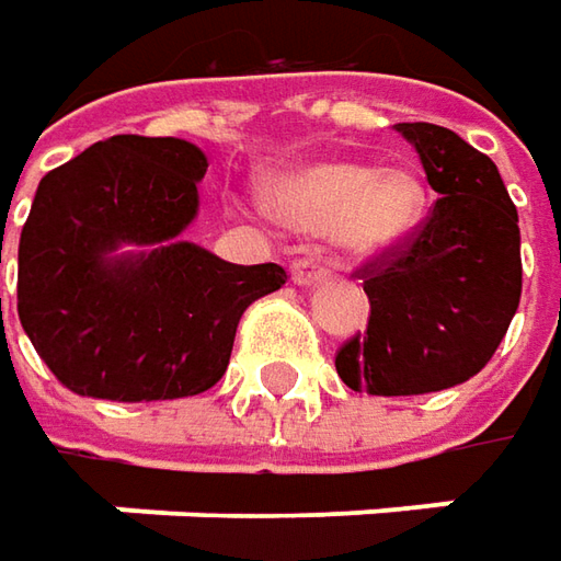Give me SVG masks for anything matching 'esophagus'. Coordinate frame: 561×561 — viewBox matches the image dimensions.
I'll use <instances>...</instances> for the list:
<instances>
[{"label": "esophagus", "instance_id": "esophagus-1", "mask_svg": "<svg viewBox=\"0 0 561 561\" xmlns=\"http://www.w3.org/2000/svg\"><path fill=\"white\" fill-rule=\"evenodd\" d=\"M323 279H327V266H320L317 260L301 256V260H295V263H291V282H295V285L310 288V285H320Z\"/></svg>", "mask_w": 561, "mask_h": 561}]
</instances>
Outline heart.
<instances>
[{
  "label": "heart",
  "mask_w": 561,
  "mask_h": 561,
  "mask_svg": "<svg viewBox=\"0 0 561 561\" xmlns=\"http://www.w3.org/2000/svg\"><path fill=\"white\" fill-rule=\"evenodd\" d=\"M266 207L285 229L329 234L357 260L389 254L421 229L426 184L411 165H370L327 157L295 165L266 182Z\"/></svg>",
  "instance_id": "obj_1"
}]
</instances>
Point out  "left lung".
Masks as SVG:
<instances>
[{"label":"left lung","mask_w":561,"mask_h":561,"mask_svg":"<svg viewBox=\"0 0 561 561\" xmlns=\"http://www.w3.org/2000/svg\"><path fill=\"white\" fill-rule=\"evenodd\" d=\"M396 131L439 201L404 248L360 270L370 323L335 370L354 392L424 396L471 379L500 348L522 301V232L493 159L430 122Z\"/></svg>","instance_id":"8db88e82"}]
</instances>
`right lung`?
Here are the masks:
<instances>
[{
    "label": "right lung",
    "mask_w": 561,
    "mask_h": 561,
    "mask_svg": "<svg viewBox=\"0 0 561 561\" xmlns=\"http://www.w3.org/2000/svg\"><path fill=\"white\" fill-rule=\"evenodd\" d=\"M207 157L182 137L115 135L53 169L18 244V317L61 386L165 402L216 386L248 305L285 285L184 241Z\"/></svg>",
    "instance_id": "right-lung-1"
}]
</instances>
